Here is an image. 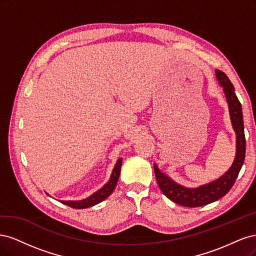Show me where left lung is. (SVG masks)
Returning <instances> with one entry per match:
<instances>
[{
	"instance_id": "left-lung-1",
	"label": "left lung",
	"mask_w": 256,
	"mask_h": 256,
	"mask_svg": "<svg viewBox=\"0 0 256 256\" xmlns=\"http://www.w3.org/2000/svg\"><path fill=\"white\" fill-rule=\"evenodd\" d=\"M216 78L223 88L224 95H226L228 104L230 122L236 134V154L230 168L218 180L212 182L202 184L196 188H187L175 182L172 178L162 173L156 164H154V175H156V180L162 193L174 203L186 207L204 206L226 196L233 187L244 161L246 138L242 104L239 102L234 92L233 84L226 74L216 70Z\"/></svg>"
}]
</instances>
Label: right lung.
Segmentation results:
<instances>
[{
    "label": "right lung",
    "mask_w": 256,
    "mask_h": 256,
    "mask_svg": "<svg viewBox=\"0 0 256 256\" xmlns=\"http://www.w3.org/2000/svg\"><path fill=\"white\" fill-rule=\"evenodd\" d=\"M122 158H120L116 162V164L113 168L112 174L110 176V180L106 184H104L102 188L97 190L96 192L92 193V196H90L86 198L79 200H60V203H63L67 206H70L72 208L76 209H83V208H88L94 206L100 202H102L104 200H106L108 196H109L113 190L116 187V184H118V177L120 174V168H122Z\"/></svg>",
    "instance_id": "right-lung-1"
}]
</instances>
